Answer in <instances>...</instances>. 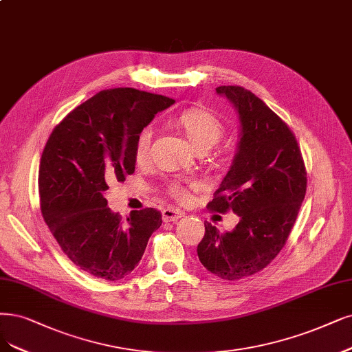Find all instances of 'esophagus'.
Wrapping results in <instances>:
<instances>
[{"instance_id": "1", "label": "esophagus", "mask_w": 352, "mask_h": 352, "mask_svg": "<svg viewBox=\"0 0 352 352\" xmlns=\"http://www.w3.org/2000/svg\"><path fill=\"white\" fill-rule=\"evenodd\" d=\"M184 216H186L184 212H181L178 209H173V207H168V209H165L162 212L164 222H175V220L184 217Z\"/></svg>"}]
</instances>
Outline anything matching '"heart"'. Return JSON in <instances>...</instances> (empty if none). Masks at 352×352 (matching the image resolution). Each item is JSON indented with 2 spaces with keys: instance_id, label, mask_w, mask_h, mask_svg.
<instances>
[{
  "instance_id": "b5f03b06",
  "label": "heart",
  "mask_w": 352,
  "mask_h": 352,
  "mask_svg": "<svg viewBox=\"0 0 352 352\" xmlns=\"http://www.w3.org/2000/svg\"><path fill=\"white\" fill-rule=\"evenodd\" d=\"M179 127L184 130L186 136L191 142V145L197 151H209L220 140L223 135V124L217 117L204 109H188L181 113L177 119ZM153 130L151 126L143 127L135 142V160L142 164L148 160ZM171 196L178 200L187 199V191L183 186L171 184L169 187Z\"/></svg>"
}]
</instances>
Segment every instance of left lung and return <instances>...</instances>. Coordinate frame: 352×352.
<instances>
[{"label":"left lung","mask_w":352,"mask_h":352,"mask_svg":"<svg viewBox=\"0 0 352 352\" xmlns=\"http://www.w3.org/2000/svg\"><path fill=\"white\" fill-rule=\"evenodd\" d=\"M235 109L239 140L229 171L209 203L238 214L232 230L204 222L200 263L223 280H241L265 268L287 241L306 194V169L292 130L267 104L242 87L216 88Z\"/></svg>","instance_id":"8db88e82"}]
</instances>
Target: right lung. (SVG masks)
I'll use <instances>...</instances> for the list:
<instances>
[{
	"instance_id": "obj_1",
	"label": "right lung",
	"mask_w": 352,
	"mask_h": 352,
	"mask_svg": "<svg viewBox=\"0 0 352 352\" xmlns=\"http://www.w3.org/2000/svg\"><path fill=\"white\" fill-rule=\"evenodd\" d=\"M174 102L135 88L104 89L65 117L46 143L38 169L43 219L65 255L91 276L130 274L162 223L155 209L133 210L123 222L107 207L106 191L135 173L139 132Z\"/></svg>"
}]
</instances>
